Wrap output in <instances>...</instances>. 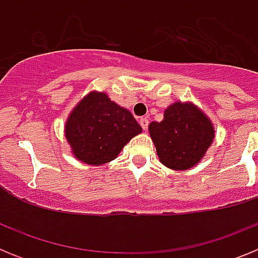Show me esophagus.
I'll return each instance as SVG.
<instances>
[{"label": "esophagus", "mask_w": 258, "mask_h": 258, "mask_svg": "<svg viewBox=\"0 0 258 258\" xmlns=\"http://www.w3.org/2000/svg\"><path fill=\"white\" fill-rule=\"evenodd\" d=\"M140 125L142 126L143 131H147V126H149V120H147V117H142L140 120Z\"/></svg>", "instance_id": "obj_1"}]
</instances>
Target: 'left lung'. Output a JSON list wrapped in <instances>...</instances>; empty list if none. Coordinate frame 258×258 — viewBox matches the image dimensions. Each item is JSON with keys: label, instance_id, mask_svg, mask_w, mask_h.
Here are the masks:
<instances>
[{"label": "left lung", "instance_id": "left-lung-1", "mask_svg": "<svg viewBox=\"0 0 258 258\" xmlns=\"http://www.w3.org/2000/svg\"><path fill=\"white\" fill-rule=\"evenodd\" d=\"M149 132L160 163L173 170H187L200 163L214 140L211 118L191 102L166 107L163 121H152Z\"/></svg>", "mask_w": 258, "mask_h": 258}]
</instances>
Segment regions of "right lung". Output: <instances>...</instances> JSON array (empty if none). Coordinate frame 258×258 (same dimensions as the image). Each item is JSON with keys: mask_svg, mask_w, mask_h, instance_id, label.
Segmentation results:
<instances>
[{"mask_svg": "<svg viewBox=\"0 0 258 258\" xmlns=\"http://www.w3.org/2000/svg\"><path fill=\"white\" fill-rule=\"evenodd\" d=\"M142 133L131 111L103 92H90L76 104L64 125V136L77 160L103 165L115 160L133 137Z\"/></svg>", "mask_w": 258, "mask_h": 258, "instance_id": "add662e5", "label": "right lung"}]
</instances>
